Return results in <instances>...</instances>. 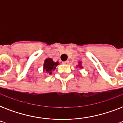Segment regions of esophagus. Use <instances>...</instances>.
I'll return each instance as SVG.
<instances>
[{
    "mask_svg": "<svg viewBox=\"0 0 123 123\" xmlns=\"http://www.w3.org/2000/svg\"><path fill=\"white\" fill-rule=\"evenodd\" d=\"M68 63H69V61H66L62 62V64H68Z\"/></svg>",
    "mask_w": 123,
    "mask_h": 123,
    "instance_id": "34e87169",
    "label": "esophagus"
}]
</instances>
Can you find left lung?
Returning a JSON list of instances; mask_svg holds the SVG:
<instances>
[{
    "label": "left lung",
    "mask_w": 123,
    "mask_h": 123,
    "mask_svg": "<svg viewBox=\"0 0 123 123\" xmlns=\"http://www.w3.org/2000/svg\"><path fill=\"white\" fill-rule=\"evenodd\" d=\"M79 64L78 66H79V67H80V68H82V66H81V62H79Z\"/></svg>",
    "instance_id": "obj_1"
}]
</instances>
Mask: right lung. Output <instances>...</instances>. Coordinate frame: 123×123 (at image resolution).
Masks as SVG:
<instances>
[{
	"label": "right lung",
	"instance_id": "obj_1",
	"mask_svg": "<svg viewBox=\"0 0 123 123\" xmlns=\"http://www.w3.org/2000/svg\"><path fill=\"white\" fill-rule=\"evenodd\" d=\"M59 65V62L53 61V60L50 58H48L44 61V65H43V70L44 71H46L50 75L52 73V70L55 69L56 66Z\"/></svg>",
	"mask_w": 123,
	"mask_h": 123
}]
</instances>
